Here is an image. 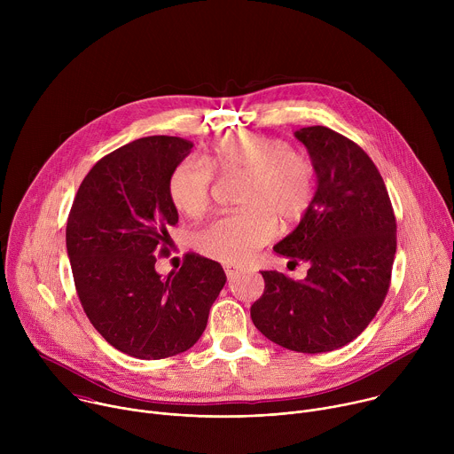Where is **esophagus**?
I'll return each mask as SVG.
<instances>
[{"instance_id": "34e87169", "label": "esophagus", "mask_w": 454, "mask_h": 454, "mask_svg": "<svg viewBox=\"0 0 454 454\" xmlns=\"http://www.w3.org/2000/svg\"><path fill=\"white\" fill-rule=\"evenodd\" d=\"M240 271H242V270H239V268H230V266H226V268H224V273H226L228 280H233Z\"/></svg>"}]
</instances>
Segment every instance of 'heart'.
I'll return each instance as SVG.
<instances>
[{
    "mask_svg": "<svg viewBox=\"0 0 454 454\" xmlns=\"http://www.w3.org/2000/svg\"><path fill=\"white\" fill-rule=\"evenodd\" d=\"M244 176V210L217 217L193 235V246L214 261L240 264L268 244L277 221L300 223L316 196V167L280 138L235 133L217 140L201 161L183 160L168 176V198L188 217L210 207L214 174Z\"/></svg>",
    "mask_w": 454,
    "mask_h": 454,
    "instance_id": "heart-1",
    "label": "heart"
}]
</instances>
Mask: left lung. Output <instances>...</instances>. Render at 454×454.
I'll list each match as a JSON object with an SVG mask.
<instances>
[{"mask_svg": "<svg viewBox=\"0 0 454 454\" xmlns=\"http://www.w3.org/2000/svg\"><path fill=\"white\" fill-rule=\"evenodd\" d=\"M294 137L316 167L310 210L273 249L309 266L303 280L262 271L264 294L251 305L254 327L273 343L321 354L356 340L390 289L397 223L386 184L370 156L329 127Z\"/></svg>", "mask_w": 454, "mask_h": 454, "instance_id": "left-lung-1", "label": "left lung"}]
</instances>
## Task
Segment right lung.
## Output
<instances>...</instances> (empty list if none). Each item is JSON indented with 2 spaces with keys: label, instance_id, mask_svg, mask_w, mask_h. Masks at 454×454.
Listing matches in <instances>:
<instances>
[{
  "label": "right lung",
  "instance_id": "add662e5",
  "mask_svg": "<svg viewBox=\"0 0 454 454\" xmlns=\"http://www.w3.org/2000/svg\"><path fill=\"white\" fill-rule=\"evenodd\" d=\"M192 142L147 137L98 160L79 186L67 247L82 309L98 334L138 359H163L198 343L210 307L226 284L223 266L186 253L179 271L161 277L177 210L168 176Z\"/></svg>",
  "mask_w": 454,
  "mask_h": 454
}]
</instances>
